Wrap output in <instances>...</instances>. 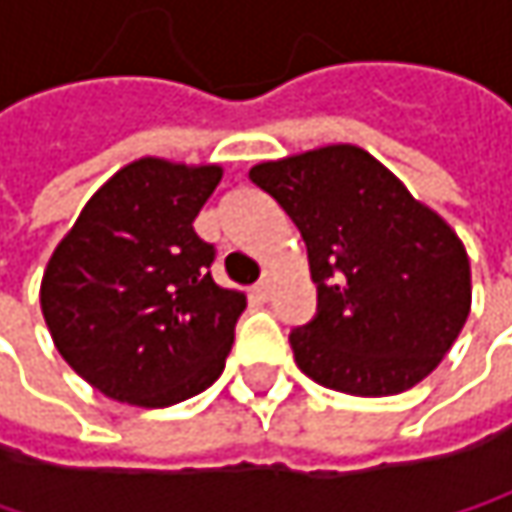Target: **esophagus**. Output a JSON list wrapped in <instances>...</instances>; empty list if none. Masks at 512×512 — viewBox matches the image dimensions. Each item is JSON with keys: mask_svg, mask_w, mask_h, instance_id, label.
I'll use <instances>...</instances> for the list:
<instances>
[{"mask_svg": "<svg viewBox=\"0 0 512 512\" xmlns=\"http://www.w3.org/2000/svg\"><path fill=\"white\" fill-rule=\"evenodd\" d=\"M252 293H255L260 302H266V299L272 296V281H269V278H263L260 284H255V290H252Z\"/></svg>", "mask_w": 512, "mask_h": 512, "instance_id": "obj_1", "label": "esophagus"}]
</instances>
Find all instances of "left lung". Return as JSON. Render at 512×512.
<instances>
[{
	"mask_svg": "<svg viewBox=\"0 0 512 512\" xmlns=\"http://www.w3.org/2000/svg\"><path fill=\"white\" fill-rule=\"evenodd\" d=\"M249 177L308 246L320 311L290 335L299 370L353 397H391L427 379L471 311L457 231L356 145L266 159Z\"/></svg>",
	"mask_w": 512,
	"mask_h": 512,
	"instance_id": "1",
	"label": "left lung"
}]
</instances>
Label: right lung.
I'll return each instance as SVG.
<instances>
[{"label": "right lung", "instance_id": "right-lung-1", "mask_svg": "<svg viewBox=\"0 0 512 512\" xmlns=\"http://www.w3.org/2000/svg\"><path fill=\"white\" fill-rule=\"evenodd\" d=\"M219 180V162L133 159L55 246L41 311L55 350L100 394L162 409L222 376L246 293L213 281L216 252L192 228Z\"/></svg>", "mask_w": 512, "mask_h": 512}]
</instances>
